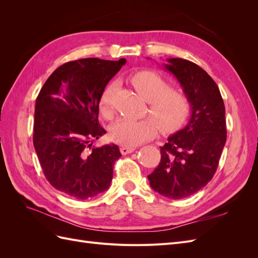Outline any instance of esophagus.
<instances>
[{"instance_id": "1", "label": "esophagus", "mask_w": 258, "mask_h": 258, "mask_svg": "<svg viewBox=\"0 0 258 258\" xmlns=\"http://www.w3.org/2000/svg\"><path fill=\"white\" fill-rule=\"evenodd\" d=\"M136 151L135 147H129V146H122L120 147V153L122 155H127V154H130V153H134Z\"/></svg>"}]
</instances>
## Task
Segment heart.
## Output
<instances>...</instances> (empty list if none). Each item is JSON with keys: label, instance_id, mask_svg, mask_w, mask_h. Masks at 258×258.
Masks as SVG:
<instances>
[{"label": "heart", "instance_id": "obj_1", "mask_svg": "<svg viewBox=\"0 0 258 258\" xmlns=\"http://www.w3.org/2000/svg\"><path fill=\"white\" fill-rule=\"evenodd\" d=\"M131 83L144 100L150 102L153 118H120L111 128L110 137L114 142L124 146H136L151 140L159 130L173 134L181 129L190 114V101L181 90L170 88V84L158 73L141 71L131 77ZM114 85L105 88L100 97L99 110L105 118L114 115Z\"/></svg>", "mask_w": 258, "mask_h": 258}]
</instances>
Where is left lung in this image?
<instances>
[{"label":"left lung","mask_w":258,"mask_h":258,"mask_svg":"<svg viewBox=\"0 0 258 258\" xmlns=\"http://www.w3.org/2000/svg\"><path fill=\"white\" fill-rule=\"evenodd\" d=\"M165 68L188 97L191 116L185 128L160 146L159 165L147 177L155 191L183 199L199 191L216 172L227 138L225 105L216 83L196 63L172 58Z\"/></svg>","instance_id":"1"}]
</instances>
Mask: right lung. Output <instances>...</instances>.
<instances>
[{
	"instance_id": "right-lung-1",
	"label": "right lung",
	"mask_w": 258,
	"mask_h": 258,
	"mask_svg": "<svg viewBox=\"0 0 258 258\" xmlns=\"http://www.w3.org/2000/svg\"><path fill=\"white\" fill-rule=\"evenodd\" d=\"M126 63L85 58L59 67L36 98L33 144L44 175L68 196L86 200L105 191L121 154L117 145L93 147L106 131L99 101L107 83Z\"/></svg>"
}]
</instances>
